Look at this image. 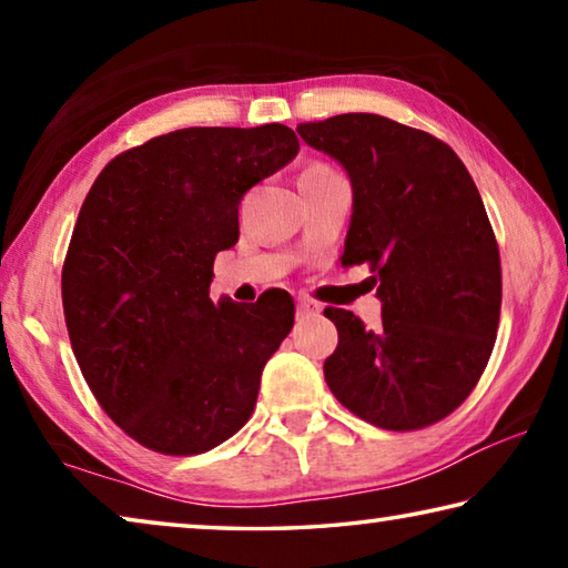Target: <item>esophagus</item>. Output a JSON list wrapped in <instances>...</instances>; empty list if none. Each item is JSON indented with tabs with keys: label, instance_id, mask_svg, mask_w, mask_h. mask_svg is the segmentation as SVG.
Listing matches in <instances>:
<instances>
[{
	"label": "esophagus",
	"instance_id": "esophagus-1",
	"mask_svg": "<svg viewBox=\"0 0 568 568\" xmlns=\"http://www.w3.org/2000/svg\"><path fill=\"white\" fill-rule=\"evenodd\" d=\"M323 311L321 303L311 301V297H297V315L301 318H307V315H318Z\"/></svg>",
	"mask_w": 568,
	"mask_h": 568
}]
</instances>
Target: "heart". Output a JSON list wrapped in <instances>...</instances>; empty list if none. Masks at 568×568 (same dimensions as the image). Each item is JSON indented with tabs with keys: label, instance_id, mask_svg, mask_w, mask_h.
Masks as SVG:
<instances>
[{
	"label": "heart",
	"instance_id": "heart-1",
	"mask_svg": "<svg viewBox=\"0 0 568 568\" xmlns=\"http://www.w3.org/2000/svg\"><path fill=\"white\" fill-rule=\"evenodd\" d=\"M311 168H328V165H321V162H315V165H311Z\"/></svg>",
	"mask_w": 568,
	"mask_h": 568
}]
</instances>
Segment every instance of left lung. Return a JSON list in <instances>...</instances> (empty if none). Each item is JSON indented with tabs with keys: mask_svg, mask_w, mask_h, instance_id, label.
Here are the masks:
<instances>
[{
	"mask_svg": "<svg viewBox=\"0 0 568 568\" xmlns=\"http://www.w3.org/2000/svg\"><path fill=\"white\" fill-rule=\"evenodd\" d=\"M297 134L348 172L341 263H368L383 303L376 331L325 307L338 328L325 383L378 428L434 426L470 396L496 343L501 257L484 200L446 142L381 114H335Z\"/></svg>",
	"mask_w": 568,
	"mask_h": 568,
	"instance_id": "obj_1",
	"label": "left lung"
}]
</instances>
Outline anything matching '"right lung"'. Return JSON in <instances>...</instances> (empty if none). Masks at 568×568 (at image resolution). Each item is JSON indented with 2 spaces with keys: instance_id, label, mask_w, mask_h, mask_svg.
I'll list each match as a JSON object with an SVG mask.
<instances>
[{
  "instance_id": "1",
  "label": "right lung",
  "mask_w": 568,
  "mask_h": 568,
  "mask_svg": "<svg viewBox=\"0 0 568 568\" xmlns=\"http://www.w3.org/2000/svg\"><path fill=\"white\" fill-rule=\"evenodd\" d=\"M297 150L277 122L175 130L110 160L84 197L62 265L67 333L102 410L145 448L205 454L253 416L295 305L213 303V263L237 243L245 192Z\"/></svg>"
}]
</instances>
